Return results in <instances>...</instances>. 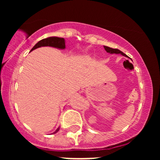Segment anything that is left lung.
<instances>
[{
    "label": "left lung",
    "mask_w": 160,
    "mask_h": 160,
    "mask_svg": "<svg viewBox=\"0 0 160 160\" xmlns=\"http://www.w3.org/2000/svg\"><path fill=\"white\" fill-rule=\"evenodd\" d=\"M104 48L106 50V52L108 53H111V54H121L122 56H123L125 57H128L126 56L125 53H123L122 51H120V49H113L109 47H106V46H104Z\"/></svg>",
    "instance_id": "obj_1"
}]
</instances>
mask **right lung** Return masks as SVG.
I'll list each match as a JSON object with an SVG mask.
<instances>
[{
    "instance_id": "add662e5",
    "label": "right lung",
    "mask_w": 160,
    "mask_h": 160,
    "mask_svg": "<svg viewBox=\"0 0 160 160\" xmlns=\"http://www.w3.org/2000/svg\"><path fill=\"white\" fill-rule=\"evenodd\" d=\"M55 47V48L57 49H65V40L64 38H58V37H49V38H44V39L38 42V43L34 45V47L32 49L31 52H32V50H34V49H38L39 48V47ZM59 128L60 127H58L52 134L58 132Z\"/></svg>"
}]
</instances>
